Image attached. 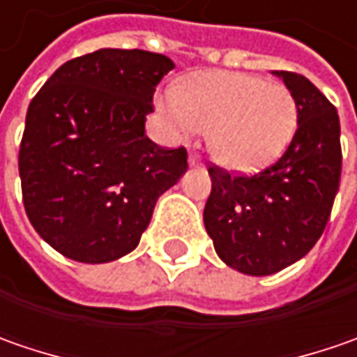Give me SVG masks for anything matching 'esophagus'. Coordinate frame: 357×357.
I'll return each instance as SVG.
<instances>
[{
    "label": "esophagus",
    "mask_w": 357,
    "mask_h": 357,
    "mask_svg": "<svg viewBox=\"0 0 357 357\" xmlns=\"http://www.w3.org/2000/svg\"><path fill=\"white\" fill-rule=\"evenodd\" d=\"M188 165H190V167H199V165H200V157H199V155L190 153V155H188Z\"/></svg>",
    "instance_id": "esophagus-1"
}]
</instances>
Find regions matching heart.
I'll return each instance as SVG.
<instances>
[{
	"label": "heart",
	"instance_id": "heart-1",
	"mask_svg": "<svg viewBox=\"0 0 357 357\" xmlns=\"http://www.w3.org/2000/svg\"><path fill=\"white\" fill-rule=\"evenodd\" d=\"M158 107L176 135H208L211 157L228 171L268 167L292 141L298 111L292 93L244 73L188 77Z\"/></svg>",
	"mask_w": 357,
	"mask_h": 357
}]
</instances>
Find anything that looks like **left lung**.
Wrapping results in <instances>:
<instances>
[{"instance_id":"obj_1","label":"left lung","mask_w":357,"mask_h":357,"mask_svg":"<svg viewBox=\"0 0 357 357\" xmlns=\"http://www.w3.org/2000/svg\"><path fill=\"white\" fill-rule=\"evenodd\" d=\"M274 75L298 109L286 153L252 176H234L216 165L208 169L213 190L204 228L220 260L248 276L274 274L312 250L328 225L342 174L336 107L304 75Z\"/></svg>"}]
</instances>
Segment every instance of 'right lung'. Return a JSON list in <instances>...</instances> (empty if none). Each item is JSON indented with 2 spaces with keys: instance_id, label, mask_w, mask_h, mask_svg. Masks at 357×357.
Wrapping results in <instances>:
<instances>
[{
  "instance_id": "add662e5",
  "label": "right lung",
  "mask_w": 357,
  "mask_h": 357,
  "mask_svg": "<svg viewBox=\"0 0 357 357\" xmlns=\"http://www.w3.org/2000/svg\"><path fill=\"white\" fill-rule=\"evenodd\" d=\"M174 63L143 49H99L63 63L27 109L20 146L23 206L37 234L85 264L137 248L158 197L188 169L186 149L144 135Z\"/></svg>"
}]
</instances>
